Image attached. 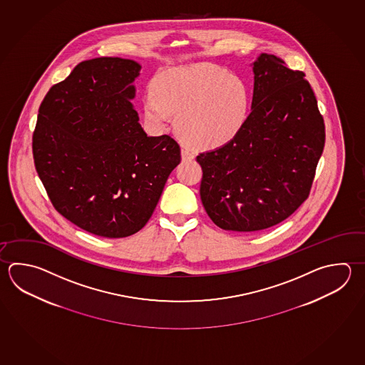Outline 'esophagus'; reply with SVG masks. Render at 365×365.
I'll list each match as a JSON object with an SVG mask.
<instances>
[{
  "instance_id": "34e87169",
  "label": "esophagus",
  "mask_w": 365,
  "mask_h": 365,
  "mask_svg": "<svg viewBox=\"0 0 365 365\" xmlns=\"http://www.w3.org/2000/svg\"><path fill=\"white\" fill-rule=\"evenodd\" d=\"M180 155H182V160H183V161H191V160L195 158V152L191 151V150L187 148V147L182 148Z\"/></svg>"
}]
</instances>
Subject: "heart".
<instances>
[{
    "mask_svg": "<svg viewBox=\"0 0 365 365\" xmlns=\"http://www.w3.org/2000/svg\"><path fill=\"white\" fill-rule=\"evenodd\" d=\"M143 103L145 120L165 129L177 116L179 135L201 148L232 140L245 124L249 93L242 80L215 66L172 71L152 83Z\"/></svg>",
    "mask_w": 365,
    "mask_h": 365,
    "instance_id": "1",
    "label": "heart"
}]
</instances>
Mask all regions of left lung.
Instances as JSON below:
<instances>
[{
    "label": "left lung",
    "mask_w": 365,
    "mask_h": 365,
    "mask_svg": "<svg viewBox=\"0 0 365 365\" xmlns=\"http://www.w3.org/2000/svg\"><path fill=\"white\" fill-rule=\"evenodd\" d=\"M252 112L239 134L196 158L200 197L218 227H272L309 197L325 143L323 116L302 71L263 53L253 63Z\"/></svg>",
    "instance_id": "8db88e82"
}]
</instances>
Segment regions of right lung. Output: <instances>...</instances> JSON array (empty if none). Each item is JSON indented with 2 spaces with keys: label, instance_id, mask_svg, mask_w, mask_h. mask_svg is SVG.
<instances>
[{
  "label": "right lung",
  "instance_id": "right-lung-1",
  "mask_svg": "<svg viewBox=\"0 0 365 365\" xmlns=\"http://www.w3.org/2000/svg\"><path fill=\"white\" fill-rule=\"evenodd\" d=\"M140 64L102 56L77 64L43 98L32 138L36 170L64 218L120 239L151 218L180 163L169 135L147 137L131 99Z\"/></svg>",
  "mask_w": 365,
  "mask_h": 365
}]
</instances>
